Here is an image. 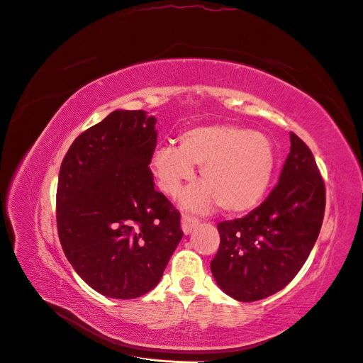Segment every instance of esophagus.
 I'll return each instance as SVG.
<instances>
[{"mask_svg": "<svg viewBox=\"0 0 363 363\" xmlns=\"http://www.w3.org/2000/svg\"><path fill=\"white\" fill-rule=\"evenodd\" d=\"M197 225H199V219L191 218V216H188V215H182V218H181V228H182V233L185 235L191 234V231L194 230Z\"/></svg>", "mask_w": 363, "mask_h": 363, "instance_id": "esophagus-1", "label": "esophagus"}]
</instances>
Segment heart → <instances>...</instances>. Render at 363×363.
<instances>
[{"instance_id": "1", "label": "heart", "mask_w": 363, "mask_h": 363, "mask_svg": "<svg viewBox=\"0 0 363 363\" xmlns=\"http://www.w3.org/2000/svg\"><path fill=\"white\" fill-rule=\"evenodd\" d=\"M275 147L268 135L231 123L194 126L179 135V145H164L152 155L160 188L177 197L200 169L203 184L186 189L182 206L207 212L219 204L228 215L255 208L268 191L275 170Z\"/></svg>"}]
</instances>
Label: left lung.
<instances>
[{"label": "left lung", "instance_id": "left-lung-1", "mask_svg": "<svg viewBox=\"0 0 363 363\" xmlns=\"http://www.w3.org/2000/svg\"><path fill=\"white\" fill-rule=\"evenodd\" d=\"M291 148L278 185L244 218L218 223L211 263L223 293L256 301L282 290L308 260L325 212V185L309 147L290 133Z\"/></svg>", "mask_w": 363, "mask_h": 363}]
</instances>
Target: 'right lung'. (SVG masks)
Masks as SVG:
<instances>
[{
    "label": "right lung",
    "mask_w": 363,
    "mask_h": 363,
    "mask_svg": "<svg viewBox=\"0 0 363 363\" xmlns=\"http://www.w3.org/2000/svg\"><path fill=\"white\" fill-rule=\"evenodd\" d=\"M156 118L114 110L73 141L57 185L63 252L91 289L137 298L159 284L184 233L181 215L155 189L148 167Z\"/></svg>",
    "instance_id": "1"
}]
</instances>
